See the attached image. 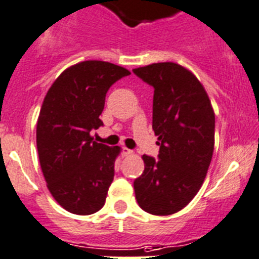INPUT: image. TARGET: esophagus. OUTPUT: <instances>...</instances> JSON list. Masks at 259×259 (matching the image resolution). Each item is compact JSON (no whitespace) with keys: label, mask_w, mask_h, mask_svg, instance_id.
<instances>
[{"label":"esophagus","mask_w":259,"mask_h":259,"mask_svg":"<svg viewBox=\"0 0 259 259\" xmlns=\"http://www.w3.org/2000/svg\"><path fill=\"white\" fill-rule=\"evenodd\" d=\"M121 153H122V156H130V154H133V151L132 149L126 148V147H122Z\"/></svg>","instance_id":"34e87169"}]
</instances>
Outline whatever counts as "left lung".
<instances>
[{"instance_id": "8db88e82", "label": "left lung", "mask_w": 259, "mask_h": 259, "mask_svg": "<svg viewBox=\"0 0 259 259\" xmlns=\"http://www.w3.org/2000/svg\"><path fill=\"white\" fill-rule=\"evenodd\" d=\"M153 87L152 127L157 159L144 154V171L134 180L143 211L167 216L184 208L202 187L214 146V112L195 75L174 62L133 70Z\"/></svg>"}]
</instances>
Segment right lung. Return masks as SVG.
<instances>
[{
	"label": "right lung",
	"instance_id": "1",
	"mask_svg": "<svg viewBox=\"0 0 259 259\" xmlns=\"http://www.w3.org/2000/svg\"><path fill=\"white\" fill-rule=\"evenodd\" d=\"M129 70L106 61H83L65 70L48 89L37 122L40 168L52 197L75 214L105 206L120 147L93 142L102 126L110 87Z\"/></svg>",
	"mask_w": 259,
	"mask_h": 259
}]
</instances>
